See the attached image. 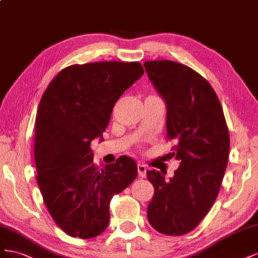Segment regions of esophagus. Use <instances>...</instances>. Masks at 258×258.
Wrapping results in <instances>:
<instances>
[{"label":"esophagus","instance_id":"obj_1","mask_svg":"<svg viewBox=\"0 0 258 258\" xmlns=\"http://www.w3.org/2000/svg\"><path fill=\"white\" fill-rule=\"evenodd\" d=\"M137 170H138L139 176H141V177H143V178H145L146 175H147V166L143 163H139L137 165Z\"/></svg>","mask_w":258,"mask_h":258}]
</instances>
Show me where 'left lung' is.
Listing matches in <instances>:
<instances>
[{
    "instance_id": "1",
    "label": "left lung",
    "mask_w": 258,
    "mask_h": 258,
    "mask_svg": "<svg viewBox=\"0 0 258 258\" xmlns=\"http://www.w3.org/2000/svg\"><path fill=\"white\" fill-rule=\"evenodd\" d=\"M166 104V139L180 161L174 177L147 171L154 187L148 220L157 231L182 235L194 230L218 196L229 157L230 138L222 105L197 71L172 60L144 62Z\"/></svg>"
}]
</instances>
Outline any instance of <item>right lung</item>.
<instances>
[{
  "label": "right lung",
  "mask_w": 258,
  "mask_h": 258,
  "mask_svg": "<svg viewBox=\"0 0 258 258\" xmlns=\"http://www.w3.org/2000/svg\"><path fill=\"white\" fill-rule=\"evenodd\" d=\"M144 75L138 61L72 64L51 80L35 117L36 180L47 211L71 237L104 231L109 204L137 177L126 156L99 168L91 143L102 137L121 95Z\"/></svg>",
  "instance_id": "obj_1"
}]
</instances>
